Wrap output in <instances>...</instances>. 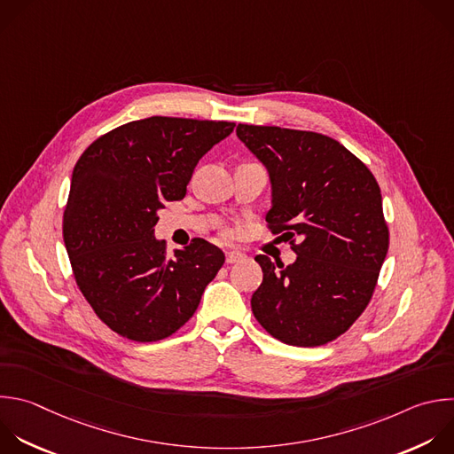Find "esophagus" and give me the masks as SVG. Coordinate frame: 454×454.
<instances>
[{"label": "esophagus", "mask_w": 454, "mask_h": 454, "mask_svg": "<svg viewBox=\"0 0 454 454\" xmlns=\"http://www.w3.org/2000/svg\"><path fill=\"white\" fill-rule=\"evenodd\" d=\"M246 260V254L239 253V251H228L226 253V263H237V262H242Z\"/></svg>", "instance_id": "1"}]
</instances>
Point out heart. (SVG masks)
I'll return each mask as SVG.
<instances>
[{
  "instance_id": "obj_1",
  "label": "heart",
  "mask_w": 454,
  "mask_h": 454,
  "mask_svg": "<svg viewBox=\"0 0 454 454\" xmlns=\"http://www.w3.org/2000/svg\"><path fill=\"white\" fill-rule=\"evenodd\" d=\"M224 237H228V233H224Z\"/></svg>"
}]
</instances>
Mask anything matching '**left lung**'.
I'll return each mask as SVG.
<instances>
[{"instance_id": "obj_1", "label": "left lung", "mask_w": 454, "mask_h": 454, "mask_svg": "<svg viewBox=\"0 0 454 454\" xmlns=\"http://www.w3.org/2000/svg\"><path fill=\"white\" fill-rule=\"evenodd\" d=\"M237 137L269 173L270 231L297 254L290 265L254 256L263 279L253 314L288 346L328 344L367 309L388 251L380 185L332 137L254 124H239Z\"/></svg>"}]
</instances>
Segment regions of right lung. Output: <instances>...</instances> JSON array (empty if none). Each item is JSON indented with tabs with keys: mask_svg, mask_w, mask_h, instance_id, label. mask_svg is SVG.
<instances>
[{
	"mask_svg": "<svg viewBox=\"0 0 454 454\" xmlns=\"http://www.w3.org/2000/svg\"><path fill=\"white\" fill-rule=\"evenodd\" d=\"M235 122L147 117L96 138L80 157L64 212L76 285L96 316L135 342L176 333L198 310L224 253L194 239L166 253L159 210L184 200L200 159Z\"/></svg>",
	"mask_w": 454,
	"mask_h": 454,
	"instance_id": "right-lung-1",
	"label": "right lung"
}]
</instances>
